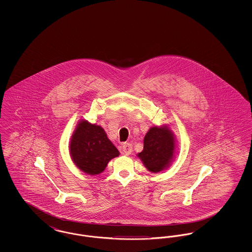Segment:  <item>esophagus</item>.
I'll return each instance as SVG.
<instances>
[{"instance_id": "34e87169", "label": "esophagus", "mask_w": 252, "mask_h": 252, "mask_svg": "<svg viewBox=\"0 0 252 252\" xmlns=\"http://www.w3.org/2000/svg\"><path fill=\"white\" fill-rule=\"evenodd\" d=\"M122 151L124 155H129L132 152V144H124L122 145Z\"/></svg>"}]
</instances>
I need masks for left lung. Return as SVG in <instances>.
Masks as SVG:
<instances>
[{
  "label": "left lung",
  "mask_w": 252,
  "mask_h": 252,
  "mask_svg": "<svg viewBox=\"0 0 252 252\" xmlns=\"http://www.w3.org/2000/svg\"><path fill=\"white\" fill-rule=\"evenodd\" d=\"M175 138L166 126H153L145 134L144 150L138 154L144 166L152 173L167 168L174 158Z\"/></svg>",
  "instance_id": "left-lung-1"
}]
</instances>
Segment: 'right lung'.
Segmentation results:
<instances>
[{"instance_id": "add662e5", "label": "right lung", "mask_w": 252, "mask_h": 252, "mask_svg": "<svg viewBox=\"0 0 252 252\" xmlns=\"http://www.w3.org/2000/svg\"><path fill=\"white\" fill-rule=\"evenodd\" d=\"M70 154L74 164L81 171L89 175H98L105 170L111 158L120 153L100 126L82 120L72 134Z\"/></svg>"}]
</instances>
